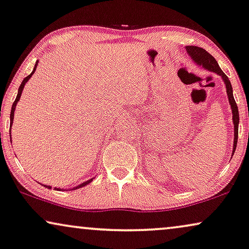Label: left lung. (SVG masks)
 <instances>
[{
	"mask_svg": "<svg viewBox=\"0 0 249 249\" xmlns=\"http://www.w3.org/2000/svg\"><path fill=\"white\" fill-rule=\"evenodd\" d=\"M186 50L188 53V55L191 56L192 59L195 63H197L199 65H202L203 68H206L207 70L215 72V73L219 74L224 80L225 86H226V93H228V97H229V102L231 105V109H232V119H233V125H234V142H233V154L235 150V147H237V141H238V126H239V112H238V107L237 103L234 101L233 97V90H232V86L231 83H230L229 78L226 77V74L221 70L219 68L218 63L215 58L213 57L212 55L209 54L207 50H204L203 48H200V47H195V46H187Z\"/></svg>",
	"mask_w": 249,
	"mask_h": 249,
	"instance_id": "left-lung-1",
	"label": "left lung"
}]
</instances>
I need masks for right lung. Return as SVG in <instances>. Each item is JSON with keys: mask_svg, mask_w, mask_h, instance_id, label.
Masks as SVG:
<instances>
[{"mask_svg": "<svg viewBox=\"0 0 249 249\" xmlns=\"http://www.w3.org/2000/svg\"><path fill=\"white\" fill-rule=\"evenodd\" d=\"M36 67H34V69H33L32 73H31V74H28L26 78H24V80L21 81V84H20V86H19V89H18L17 97H16V100H15L14 105H12V107H11V114H10V132H11V125H12V123H14V114H15V108H16V105H17V102L19 101V99H20V95H21V93H23V89H24V86H25V84H26L27 81H28V79H30V78L32 77V74L34 73V71H36ZM10 137H11V133H10ZM92 180H93V179H89V180H87L86 182H83V184L78 185V186L75 187V188L83 187V186H85V185L89 184V182L92 181ZM45 186H46V185H45ZM46 187H47V188H52V187H50V186H46ZM57 190H61V188H57Z\"/></svg>", "mask_w": 249, "mask_h": 249, "instance_id": "1", "label": "right lung"}]
</instances>
